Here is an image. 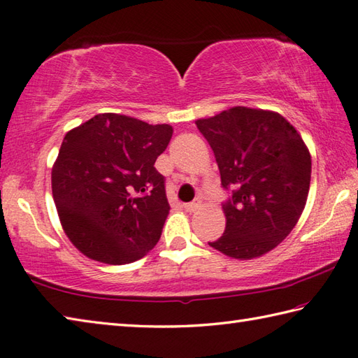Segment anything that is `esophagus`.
Listing matches in <instances>:
<instances>
[{
    "label": "esophagus",
    "mask_w": 358,
    "mask_h": 358,
    "mask_svg": "<svg viewBox=\"0 0 358 358\" xmlns=\"http://www.w3.org/2000/svg\"><path fill=\"white\" fill-rule=\"evenodd\" d=\"M200 206V201L197 200V201H191V203H186V205H185V209H186V211L187 213H194L195 211V209H197Z\"/></svg>",
    "instance_id": "34e87169"
}]
</instances>
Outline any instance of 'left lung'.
<instances>
[{
	"label": "left lung",
	"mask_w": 358,
	"mask_h": 358,
	"mask_svg": "<svg viewBox=\"0 0 358 358\" xmlns=\"http://www.w3.org/2000/svg\"><path fill=\"white\" fill-rule=\"evenodd\" d=\"M214 150L225 233L209 247L234 259L262 256L295 228L309 195L312 159L295 127L273 111L234 107L195 121Z\"/></svg>",
	"instance_id": "8db88e82"
}]
</instances>
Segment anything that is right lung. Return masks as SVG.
I'll list each match as a JSON object with an SVG mask.
<instances>
[{
  "instance_id": "add662e5",
  "label": "right lung",
  "mask_w": 358,
  "mask_h": 358,
  "mask_svg": "<svg viewBox=\"0 0 358 358\" xmlns=\"http://www.w3.org/2000/svg\"><path fill=\"white\" fill-rule=\"evenodd\" d=\"M167 124L103 113L68 131L52 167V197L74 247L97 262H135L155 247L169 214L157 158Z\"/></svg>"
}]
</instances>
